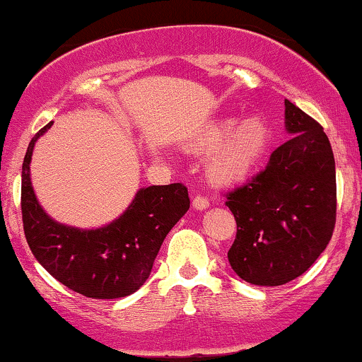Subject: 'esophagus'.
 <instances>
[{
	"instance_id": "obj_1",
	"label": "esophagus",
	"mask_w": 362,
	"mask_h": 362,
	"mask_svg": "<svg viewBox=\"0 0 362 362\" xmlns=\"http://www.w3.org/2000/svg\"><path fill=\"white\" fill-rule=\"evenodd\" d=\"M192 206L195 211H206L209 207V200L206 197H202V195H195L192 200Z\"/></svg>"
}]
</instances>
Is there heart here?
I'll return each mask as SVG.
<instances>
[{
  "mask_svg": "<svg viewBox=\"0 0 362 362\" xmlns=\"http://www.w3.org/2000/svg\"><path fill=\"white\" fill-rule=\"evenodd\" d=\"M272 128L263 117L226 116L212 121L199 138V146L209 151L206 173L216 185H236L250 178L268 153Z\"/></svg>",
  "mask_w": 362,
  "mask_h": 362,
  "instance_id": "obj_1",
  "label": "heart"
}]
</instances>
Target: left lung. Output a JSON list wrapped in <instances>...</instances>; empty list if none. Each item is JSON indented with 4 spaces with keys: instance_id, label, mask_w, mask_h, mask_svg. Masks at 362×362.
Wrapping results in <instances>:
<instances>
[{
    "instance_id": "1",
    "label": "left lung",
    "mask_w": 362,
    "mask_h": 362,
    "mask_svg": "<svg viewBox=\"0 0 362 362\" xmlns=\"http://www.w3.org/2000/svg\"><path fill=\"white\" fill-rule=\"evenodd\" d=\"M288 139L263 172L228 194L238 224L228 251L234 273L251 285L278 286L303 275L335 226V162L324 128L285 99Z\"/></svg>"
}]
</instances>
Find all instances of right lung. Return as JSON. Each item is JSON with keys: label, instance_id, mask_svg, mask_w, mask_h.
I'll return each instance as SVG.
<instances>
[{"label": "right lung", "instance_id": "add662e5", "mask_svg": "<svg viewBox=\"0 0 362 362\" xmlns=\"http://www.w3.org/2000/svg\"><path fill=\"white\" fill-rule=\"evenodd\" d=\"M52 124L32 138L21 167V214L30 250L55 280L84 297H128L150 276L163 239L189 211L187 187L138 189L123 214L101 228L59 223L43 211L30 177L35 143Z\"/></svg>", "mask_w": 362, "mask_h": 362}]
</instances>
